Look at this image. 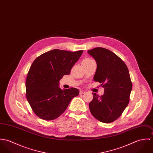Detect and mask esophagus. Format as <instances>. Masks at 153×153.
<instances>
[{"label":"esophagus","mask_w":153,"mask_h":153,"mask_svg":"<svg viewBox=\"0 0 153 153\" xmlns=\"http://www.w3.org/2000/svg\"><path fill=\"white\" fill-rule=\"evenodd\" d=\"M85 91H82V90H81L80 91H79V94L80 95H82V94H85Z\"/></svg>","instance_id":"esophagus-1"}]
</instances>
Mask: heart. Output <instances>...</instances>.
Instances as JSON below:
<instances>
[{
	"instance_id": "obj_1",
	"label": "heart",
	"mask_w": 153,
	"mask_h": 153,
	"mask_svg": "<svg viewBox=\"0 0 153 153\" xmlns=\"http://www.w3.org/2000/svg\"><path fill=\"white\" fill-rule=\"evenodd\" d=\"M84 60H92L91 59H89V58H86V59H85Z\"/></svg>"
}]
</instances>
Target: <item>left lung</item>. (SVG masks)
Instances as JSON below:
<instances>
[{
    "label": "left lung",
    "instance_id": "obj_1",
    "mask_svg": "<svg viewBox=\"0 0 153 153\" xmlns=\"http://www.w3.org/2000/svg\"><path fill=\"white\" fill-rule=\"evenodd\" d=\"M88 53L97 64L94 81L104 88L103 95L92 93L89 109L97 120L110 123L120 117L129 103L132 89L129 71L124 62L107 49L98 47Z\"/></svg>",
    "mask_w": 153,
    "mask_h": 153
}]
</instances>
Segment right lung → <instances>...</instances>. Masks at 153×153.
Returning <instances> with one entry per match:
<instances>
[{
	"label": "right lung",
	"instance_id": "add662e5",
	"mask_svg": "<svg viewBox=\"0 0 153 153\" xmlns=\"http://www.w3.org/2000/svg\"><path fill=\"white\" fill-rule=\"evenodd\" d=\"M82 50L71 52L53 49L45 52L32 63L26 80L27 100L34 113L44 120L59 117L72 99L79 95L75 88L61 89L59 81L79 59Z\"/></svg>",
	"mask_w": 153,
	"mask_h": 153
}]
</instances>
